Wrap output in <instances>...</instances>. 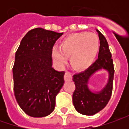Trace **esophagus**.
Segmentation results:
<instances>
[{
  "instance_id": "obj_1",
  "label": "esophagus",
  "mask_w": 129,
  "mask_h": 129,
  "mask_svg": "<svg viewBox=\"0 0 129 129\" xmlns=\"http://www.w3.org/2000/svg\"><path fill=\"white\" fill-rule=\"evenodd\" d=\"M64 80L65 81H70V80H72V74H71V72H68V71L65 72Z\"/></svg>"
}]
</instances>
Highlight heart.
Listing matches in <instances>:
<instances>
[{"label":"heart","mask_w":129,"mask_h":129,"mask_svg":"<svg viewBox=\"0 0 129 129\" xmlns=\"http://www.w3.org/2000/svg\"><path fill=\"white\" fill-rule=\"evenodd\" d=\"M100 49V40L95 34L82 31L72 34L64 38L59 43V49H52V56L60 65L66 64L67 57L76 70H85L95 59Z\"/></svg>","instance_id":"obj_1"}]
</instances>
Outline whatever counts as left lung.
Listing matches in <instances>:
<instances>
[{
	"instance_id": "obj_1",
	"label": "left lung",
	"mask_w": 129,
	"mask_h": 129,
	"mask_svg": "<svg viewBox=\"0 0 129 129\" xmlns=\"http://www.w3.org/2000/svg\"><path fill=\"white\" fill-rule=\"evenodd\" d=\"M100 39L98 58L95 63L86 70L73 75L75 90L72 95V102L75 108L82 115L92 116L101 111L108 103L113 90L114 66L111 51L106 37L97 30ZM105 69L109 72V80L104 89L98 93H92L87 88V81L97 70Z\"/></svg>"
}]
</instances>
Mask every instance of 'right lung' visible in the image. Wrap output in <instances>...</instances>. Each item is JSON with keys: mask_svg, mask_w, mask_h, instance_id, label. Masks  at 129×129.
Listing matches in <instances>:
<instances>
[{"mask_svg": "<svg viewBox=\"0 0 129 129\" xmlns=\"http://www.w3.org/2000/svg\"><path fill=\"white\" fill-rule=\"evenodd\" d=\"M62 34L34 28L23 38L16 52L13 67L14 95L19 106L30 116H47L54 110L65 72L52 67V48Z\"/></svg>", "mask_w": 129, "mask_h": 129, "instance_id": "1", "label": "right lung"}]
</instances>
